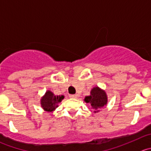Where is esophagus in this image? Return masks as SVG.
<instances>
[{
	"label": "esophagus",
	"instance_id": "esophagus-1",
	"mask_svg": "<svg viewBox=\"0 0 151 151\" xmlns=\"http://www.w3.org/2000/svg\"><path fill=\"white\" fill-rule=\"evenodd\" d=\"M69 96L71 98H77V94H70Z\"/></svg>",
	"mask_w": 151,
	"mask_h": 151
}]
</instances>
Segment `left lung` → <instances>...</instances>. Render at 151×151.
<instances>
[{"instance_id":"1","label":"left lung","mask_w":151,"mask_h":151,"mask_svg":"<svg viewBox=\"0 0 151 151\" xmlns=\"http://www.w3.org/2000/svg\"><path fill=\"white\" fill-rule=\"evenodd\" d=\"M84 100L87 103L91 104L96 113L107 104V96L104 91L101 90L99 88L95 87L91 91L90 96H86Z\"/></svg>"}]
</instances>
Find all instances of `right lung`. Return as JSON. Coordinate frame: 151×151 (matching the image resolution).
Here are the masks:
<instances>
[{
	"mask_svg": "<svg viewBox=\"0 0 151 151\" xmlns=\"http://www.w3.org/2000/svg\"><path fill=\"white\" fill-rule=\"evenodd\" d=\"M64 96H55L52 92L46 91V94L41 99V106L45 111H52L58 106V104L62 101Z\"/></svg>",
	"mask_w": 151,
	"mask_h": 151,
	"instance_id": "1",
	"label": "right lung"
}]
</instances>
